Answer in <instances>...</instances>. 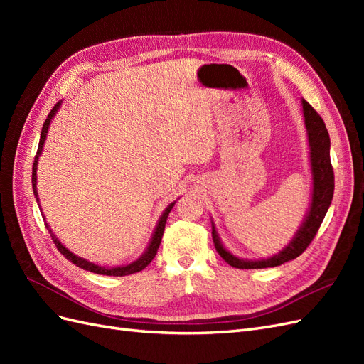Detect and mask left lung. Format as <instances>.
Listing matches in <instances>:
<instances>
[{
    "label": "left lung",
    "instance_id": "1",
    "mask_svg": "<svg viewBox=\"0 0 364 364\" xmlns=\"http://www.w3.org/2000/svg\"><path fill=\"white\" fill-rule=\"evenodd\" d=\"M304 107V121L308 136V147H310V167H311V202L308 208L306 215L302 225L296 230L294 237L290 243L279 250L277 255L261 259H243L235 257L232 252H229L222 240L218 237L215 229V223L211 220L213 225V241L218 255L222 257L229 266L235 269H267L277 267L281 264L297 258L301 253L311 243L314 235L321 228L323 218L328 213V208L333 202L334 194V171L331 167V158H329V141L328 130L325 127L323 119L321 118L314 109L308 105V102L302 100Z\"/></svg>",
    "mask_w": 364,
    "mask_h": 364
}]
</instances>
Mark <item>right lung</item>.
<instances>
[{"instance_id":"add662e5","label":"right lung","mask_w":364,"mask_h":364,"mask_svg":"<svg viewBox=\"0 0 364 364\" xmlns=\"http://www.w3.org/2000/svg\"><path fill=\"white\" fill-rule=\"evenodd\" d=\"M60 105H62V100H60L58 105H54V107L51 109V112L48 114V117H47V119H46V123H43V126H42L38 153H36V156H35V162H33L31 185H33V193H35V197H36V202H38V203H39L38 188H36V185H38V179H36V178H38V176H36L38 161H39V156L42 155L43 142H46V138H47V134H48V129H50V124H51V119L54 118V115L58 114V111L60 109ZM174 203H176V200L171 202L167 208L164 209V213L161 214V217H159V220H158L156 228H155V230H153L151 240H150V243H149L147 249L144 250V253H142V255H141L136 261L130 262V264H126V266L105 267V266H98V264H94V262H91V261H87V259H85V258H82V257H77L75 253H73L71 250H68L67 247H65V246L60 243L59 238H58L56 235H54V232L51 230V228H50L48 223H46V226H47L48 232H50V235H51V238H53V241H54V245H56V247L59 249V252L62 253V255H63L65 258L70 259L73 264H75L77 267H80V269H83V270H90V272H92V273H98V274H106V277H126V274H132V273H136V272L144 270V269L149 266V264L151 262V259L155 258L156 252H158V249H159V245H161L162 235H164L165 223H167V217H168L170 211L173 209ZM39 206H41V205H39Z\"/></svg>"}]
</instances>
